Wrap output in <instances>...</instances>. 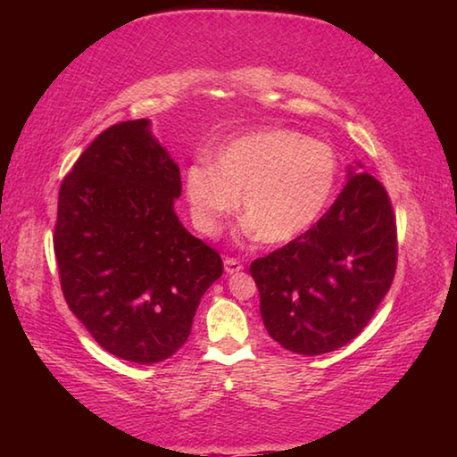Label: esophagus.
<instances>
[{"mask_svg": "<svg viewBox=\"0 0 457 457\" xmlns=\"http://www.w3.org/2000/svg\"><path fill=\"white\" fill-rule=\"evenodd\" d=\"M223 266H226V272H228L229 276L242 272V270H244L242 262H237V260H234V258H226V262H223Z\"/></svg>", "mask_w": 457, "mask_h": 457, "instance_id": "obj_1", "label": "esophagus"}]
</instances>
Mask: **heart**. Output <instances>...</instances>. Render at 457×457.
<instances>
[{"mask_svg":"<svg viewBox=\"0 0 457 457\" xmlns=\"http://www.w3.org/2000/svg\"><path fill=\"white\" fill-rule=\"evenodd\" d=\"M338 175L335 149L290 129H262L218 151L213 165L185 173L191 220L215 236L239 205L247 234L286 244L311 229L327 210Z\"/></svg>","mask_w":457,"mask_h":457,"instance_id":"1","label":"heart"}]
</instances>
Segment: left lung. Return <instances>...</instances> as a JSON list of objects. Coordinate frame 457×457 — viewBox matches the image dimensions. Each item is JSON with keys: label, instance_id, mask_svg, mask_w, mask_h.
Returning <instances> with one entry per match:
<instances>
[{"label": "left lung", "instance_id": "obj_1", "mask_svg": "<svg viewBox=\"0 0 457 457\" xmlns=\"http://www.w3.org/2000/svg\"><path fill=\"white\" fill-rule=\"evenodd\" d=\"M361 167L349 165L343 191L306 234L250 266L268 335L292 353L314 357L351 343L391 288L395 215Z\"/></svg>", "mask_w": 457, "mask_h": 457}]
</instances>
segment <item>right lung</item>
I'll list each match as a JSON object with an SVG mask.
<instances>
[{
    "instance_id": "add662e5",
    "label": "right lung",
    "mask_w": 457,
    "mask_h": 457,
    "mask_svg": "<svg viewBox=\"0 0 457 457\" xmlns=\"http://www.w3.org/2000/svg\"><path fill=\"white\" fill-rule=\"evenodd\" d=\"M179 165L149 119L100 133L64 177L54 252L72 314L114 357L153 365L191 335L220 253L175 213Z\"/></svg>"
}]
</instances>
